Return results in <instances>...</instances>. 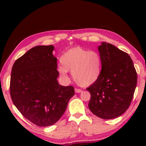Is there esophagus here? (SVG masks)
Segmentation results:
<instances>
[{"mask_svg":"<svg viewBox=\"0 0 146 146\" xmlns=\"http://www.w3.org/2000/svg\"><path fill=\"white\" fill-rule=\"evenodd\" d=\"M82 91L80 89H78V88H75V92H76V93H80V92H82Z\"/></svg>","mask_w":146,"mask_h":146,"instance_id":"1","label":"esophagus"}]
</instances>
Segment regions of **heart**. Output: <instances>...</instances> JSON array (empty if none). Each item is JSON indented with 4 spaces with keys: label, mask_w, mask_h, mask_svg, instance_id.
<instances>
[{
    "label": "heart",
    "mask_w": 146,
    "mask_h": 146,
    "mask_svg": "<svg viewBox=\"0 0 146 146\" xmlns=\"http://www.w3.org/2000/svg\"><path fill=\"white\" fill-rule=\"evenodd\" d=\"M58 72L66 78L72 72L74 80L80 86H89L97 82L101 75L102 58L96 51L75 47L66 52L60 58Z\"/></svg>",
    "instance_id": "heart-1"
}]
</instances>
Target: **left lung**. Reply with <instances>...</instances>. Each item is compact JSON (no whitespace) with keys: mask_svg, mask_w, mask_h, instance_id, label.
Listing matches in <instances>:
<instances>
[{"mask_svg":"<svg viewBox=\"0 0 146 146\" xmlns=\"http://www.w3.org/2000/svg\"><path fill=\"white\" fill-rule=\"evenodd\" d=\"M102 58L101 75L86 88L90 93L88 107L105 119L120 116L128 108L137 84V73L126 52L110 43L98 46Z\"/></svg>","mask_w":146,"mask_h":146,"instance_id":"obj_1","label":"left lung"}]
</instances>
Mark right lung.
<instances>
[{"label":"right lung","instance_id":"right-lung-1","mask_svg":"<svg viewBox=\"0 0 146 146\" xmlns=\"http://www.w3.org/2000/svg\"><path fill=\"white\" fill-rule=\"evenodd\" d=\"M52 45L37 46L18 58L12 68L10 92L24 117L38 126L53 125L66 110L74 95L72 86L57 80V58Z\"/></svg>","mask_w":146,"mask_h":146}]
</instances>
